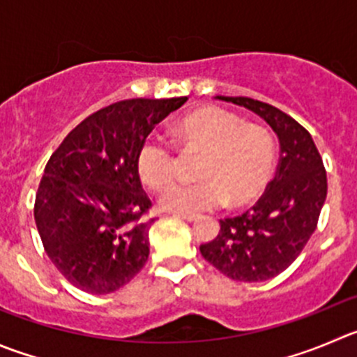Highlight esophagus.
Wrapping results in <instances>:
<instances>
[{
  "mask_svg": "<svg viewBox=\"0 0 357 357\" xmlns=\"http://www.w3.org/2000/svg\"><path fill=\"white\" fill-rule=\"evenodd\" d=\"M173 215H175V217H178V219H184V220H189V222H191V220H196V219H198V215H195V213H184V212H175V213H173Z\"/></svg>",
  "mask_w": 357,
  "mask_h": 357,
  "instance_id": "esophagus-1",
  "label": "esophagus"
}]
</instances>
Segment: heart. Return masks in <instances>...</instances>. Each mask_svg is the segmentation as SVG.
Segmentation results:
<instances>
[{"label": "heart", "instance_id": "heart-1", "mask_svg": "<svg viewBox=\"0 0 357 357\" xmlns=\"http://www.w3.org/2000/svg\"><path fill=\"white\" fill-rule=\"evenodd\" d=\"M173 137L185 152H202L195 182L169 189L176 176L175 149L161 137L142 142L137 155L140 178L152 191H162L161 205L176 212H203L252 202L270 181L275 165L273 138L263 126L245 124L220 107H203L173 126Z\"/></svg>", "mask_w": 357, "mask_h": 357}]
</instances>
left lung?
I'll use <instances>...</instances> for the list:
<instances>
[{"label": "left lung", "instance_id": "left-lung-1", "mask_svg": "<svg viewBox=\"0 0 357 357\" xmlns=\"http://www.w3.org/2000/svg\"><path fill=\"white\" fill-rule=\"evenodd\" d=\"M256 112L280 142L277 175L256 205L220 219L219 235L199 245L210 264L233 280L261 282L293 264L317 227L328 192L322 158L310 133L277 107L245 96H219Z\"/></svg>", "mask_w": 357, "mask_h": 357}]
</instances>
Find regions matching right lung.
Masks as SVG:
<instances>
[{"label":"right lung","mask_w":357,"mask_h":357,"mask_svg":"<svg viewBox=\"0 0 357 357\" xmlns=\"http://www.w3.org/2000/svg\"><path fill=\"white\" fill-rule=\"evenodd\" d=\"M188 98H135L100 108L66 135L35 199L43 249L68 282L91 294L128 284L149 259L152 202L142 189V142Z\"/></svg>","instance_id":"1"}]
</instances>
